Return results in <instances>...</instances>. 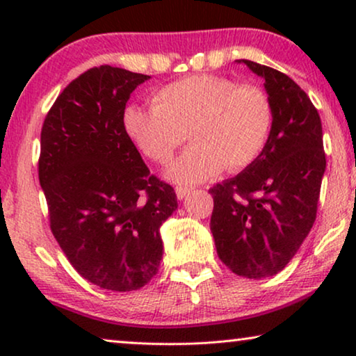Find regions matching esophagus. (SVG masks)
Instances as JSON below:
<instances>
[{"mask_svg":"<svg viewBox=\"0 0 356 356\" xmlns=\"http://www.w3.org/2000/svg\"><path fill=\"white\" fill-rule=\"evenodd\" d=\"M189 191H191V189L186 188V186H178L177 188V197L178 199H184L189 194Z\"/></svg>","mask_w":356,"mask_h":356,"instance_id":"esophagus-1","label":"esophagus"}]
</instances>
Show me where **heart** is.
I'll list each match as a JSON object with an SVG mask.
<instances>
[{
	"instance_id": "heart-1",
	"label": "heart",
	"mask_w": 356,
	"mask_h": 356,
	"mask_svg": "<svg viewBox=\"0 0 356 356\" xmlns=\"http://www.w3.org/2000/svg\"><path fill=\"white\" fill-rule=\"evenodd\" d=\"M274 108L256 84H235L216 74H196L160 87L152 105H128V138L149 160L165 165L186 140L193 145L167 172L175 183L193 184L223 168L240 172L259 159L269 140Z\"/></svg>"
}]
</instances>
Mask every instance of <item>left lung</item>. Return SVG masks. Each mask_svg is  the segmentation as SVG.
Here are the masks:
<instances>
[{
	"mask_svg": "<svg viewBox=\"0 0 356 356\" xmlns=\"http://www.w3.org/2000/svg\"><path fill=\"white\" fill-rule=\"evenodd\" d=\"M241 61L266 81L274 123L259 159L209 189L211 232L228 269L264 279L289 264L313 228L325 170L323 126L293 79L274 67Z\"/></svg>",
	"mask_w": 356,
	"mask_h": 356,
	"instance_id": "1",
	"label": "left lung"
}]
</instances>
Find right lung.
Masks as SVG:
<instances>
[{"label":"right lung","instance_id":"right-lung-1","mask_svg":"<svg viewBox=\"0 0 356 356\" xmlns=\"http://www.w3.org/2000/svg\"><path fill=\"white\" fill-rule=\"evenodd\" d=\"M149 77L87 70L42 126L38 179L53 236L86 280L111 291L139 290L157 274L160 227L178 207L175 189L150 175L124 131L129 95Z\"/></svg>","mask_w":356,"mask_h":356}]
</instances>
